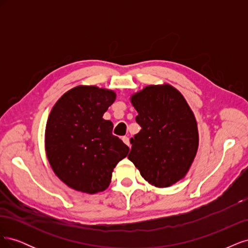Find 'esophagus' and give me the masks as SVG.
<instances>
[{
	"label": "esophagus",
	"instance_id": "obj_1",
	"mask_svg": "<svg viewBox=\"0 0 248 248\" xmlns=\"http://www.w3.org/2000/svg\"><path fill=\"white\" fill-rule=\"evenodd\" d=\"M122 140H123V142H124L125 145H127V146L129 147L130 142H129V139H128V138H127V137H123V138H122Z\"/></svg>",
	"mask_w": 248,
	"mask_h": 248
}]
</instances>
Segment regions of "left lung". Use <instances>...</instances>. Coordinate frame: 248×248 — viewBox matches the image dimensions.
I'll list each match as a JSON object with an SVG mask.
<instances>
[{"label":"left lung","mask_w":248,"mask_h":248,"mask_svg":"<svg viewBox=\"0 0 248 248\" xmlns=\"http://www.w3.org/2000/svg\"><path fill=\"white\" fill-rule=\"evenodd\" d=\"M141 130L130 139L128 159L155 187H170L188 172L199 149L196 117L170 84L149 85L130 96Z\"/></svg>","instance_id":"obj_1"}]
</instances>
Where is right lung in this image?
I'll list each match as a JSON object with an SVG mask.
<instances>
[{
	"label": "right lung",
	"instance_id": "obj_1",
	"mask_svg": "<svg viewBox=\"0 0 248 248\" xmlns=\"http://www.w3.org/2000/svg\"><path fill=\"white\" fill-rule=\"evenodd\" d=\"M116 96L112 90L80 85L63 94L50 110L44 136L47 160L74 190H106L114 169L129 152L112 136V123L102 118Z\"/></svg>",
	"mask_w": 248,
	"mask_h": 248
}]
</instances>
